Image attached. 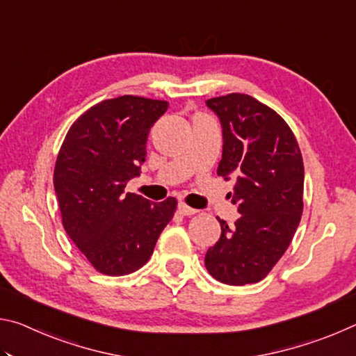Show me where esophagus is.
I'll return each instance as SVG.
<instances>
[{"instance_id": "esophagus-1", "label": "esophagus", "mask_w": 356, "mask_h": 356, "mask_svg": "<svg viewBox=\"0 0 356 356\" xmlns=\"http://www.w3.org/2000/svg\"><path fill=\"white\" fill-rule=\"evenodd\" d=\"M177 209H179V212L182 213V215H185V216H190V215L197 213L196 209H191V207H188V206H186V204H184V202H179Z\"/></svg>"}]
</instances>
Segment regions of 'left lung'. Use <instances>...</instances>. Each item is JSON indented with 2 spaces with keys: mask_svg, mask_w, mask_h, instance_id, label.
<instances>
[{
  "mask_svg": "<svg viewBox=\"0 0 356 356\" xmlns=\"http://www.w3.org/2000/svg\"><path fill=\"white\" fill-rule=\"evenodd\" d=\"M220 119L222 155L218 176L236 177L232 204L240 218L221 225L206 252L209 273L229 286L257 282L284 254L303 213V159L280 114L246 94L209 99Z\"/></svg>",
  "mask_w": 356,
  "mask_h": 356,
  "instance_id": "left-lung-1",
  "label": "left lung"
}]
</instances>
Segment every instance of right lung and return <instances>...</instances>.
Wrapping results in <instances>:
<instances>
[{
  "label": "right lung",
  "instance_id": "1",
  "mask_svg": "<svg viewBox=\"0 0 356 356\" xmlns=\"http://www.w3.org/2000/svg\"><path fill=\"white\" fill-rule=\"evenodd\" d=\"M168 102L122 95L81 114L58 154L56 197L63 226L97 272L120 276L136 272L152 256L177 201L152 202L125 193L146 161L150 127Z\"/></svg>",
  "mask_w": 356,
  "mask_h": 356
}]
</instances>
